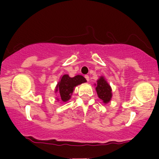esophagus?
I'll use <instances>...</instances> for the list:
<instances>
[{"label": "esophagus", "instance_id": "obj_1", "mask_svg": "<svg viewBox=\"0 0 159 159\" xmlns=\"http://www.w3.org/2000/svg\"><path fill=\"white\" fill-rule=\"evenodd\" d=\"M84 77H85V79H86V80H87V81H89V76H88V75H86Z\"/></svg>", "mask_w": 159, "mask_h": 159}]
</instances>
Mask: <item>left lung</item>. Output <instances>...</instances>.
<instances>
[{
	"instance_id": "obj_1",
	"label": "left lung",
	"mask_w": 159,
	"mask_h": 159,
	"mask_svg": "<svg viewBox=\"0 0 159 159\" xmlns=\"http://www.w3.org/2000/svg\"><path fill=\"white\" fill-rule=\"evenodd\" d=\"M95 90H96L97 95L100 99H102L104 103H107L111 101L112 97L111 88L103 76H101L97 80V84Z\"/></svg>"
}]
</instances>
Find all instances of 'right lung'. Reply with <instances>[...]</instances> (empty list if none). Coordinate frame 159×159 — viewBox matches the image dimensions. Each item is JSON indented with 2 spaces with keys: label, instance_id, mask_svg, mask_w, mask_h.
I'll use <instances>...</instances> for the list:
<instances>
[{
  "label": "right lung",
  "instance_id": "add662e5",
  "mask_svg": "<svg viewBox=\"0 0 159 159\" xmlns=\"http://www.w3.org/2000/svg\"><path fill=\"white\" fill-rule=\"evenodd\" d=\"M87 82L83 75H78L75 77H70L68 75H64L56 88V92H58L59 98L63 102L69 100L74 88L83 83ZM59 100V99H58Z\"/></svg>",
  "mask_w": 159,
  "mask_h": 159
}]
</instances>
